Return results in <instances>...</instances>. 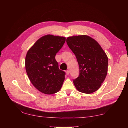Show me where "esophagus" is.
Instances as JSON below:
<instances>
[{
  "mask_svg": "<svg viewBox=\"0 0 128 128\" xmlns=\"http://www.w3.org/2000/svg\"><path fill=\"white\" fill-rule=\"evenodd\" d=\"M66 73L67 75H69V73H70V70H69V69H68V70H67L66 71Z\"/></svg>",
  "mask_w": 128,
  "mask_h": 128,
  "instance_id": "1",
  "label": "esophagus"
}]
</instances>
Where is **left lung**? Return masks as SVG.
Masks as SVG:
<instances>
[{
  "label": "left lung",
  "mask_w": 128,
  "mask_h": 128,
  "mask_svg": "<svg viewBox=\"0 0 128 128\" xmlns=\"http://www.w3.org/2000/svg\"><path fill=\"white\" fill-rule=\"evenodd\" d=\"M66 43L79 66V76L73 80L76 88L85 94L95 92L100 87L107 74V55L99 43L88 36H69Z\"/></svg>",
  "instance_id": "obj_1"
}]
</instances>
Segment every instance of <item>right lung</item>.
I'll return each mask as SVG.
<instances>
[{"label":"right lung","mask_w":128,"mask_h":128,"mask_svg":"<svg viewBox=\"0 0 128 128\" xmlns=\"http://www.w3.org/2000/svg\"><path fill=\"white\" fill-rule=\"evenodd\" d=\"M66 42L63 36L46 35L34 43L25 58V68L33 86L41 92L52 94L59 92L66 72L59 68L55 56Z\"/></svg>","instance_id":"1"}]
</instances>
